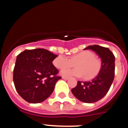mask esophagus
Instances as JSON below:
<instances>
[{
  "label": "esophagus",
  "mask_w": 128,
  "mask_h": 128,
  "mask_svg": "<svg viewBox=\"0 0 128 128\" xmlns=\"http://www.w3.org/2000/svg\"><path fill=\"white\" fill-rule=\"evenodd\" d=\"M62 79H63V80H67L69 79V78H68V77H66V76H62Z\"/></svg>",
  "instance_id": "34e87169"
}]
</instances>
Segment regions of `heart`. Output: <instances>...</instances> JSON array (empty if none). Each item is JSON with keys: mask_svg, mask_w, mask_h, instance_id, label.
<instances>
[{"mask_svg": "<svg viewBox=\"0 0 128 128\" xmlns=\"http://www.w3.org/2000/svg\"><path fill=\"white\" fill-rule=\"evenodd\" d=\"M53 64L59 69L71 67L74 69H64L62 74L66 76L82 77L84 80H90L98 76L101 69L102 63L94 52L84 50L68 58L64 55H59L53 61Z\"/></svg>", "mask_w": 128, "mask_h": 128, "instance_id": "1", "label": "heart"}]
</instances>
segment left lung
<instances>
[{"label": "left lung", "mask_w": 128, "mask_h": 128, "mask_svg": "<svg viewBox=\"0 0 128 128\" xmlns=\"http://www.w3.org/2000/svg\"><path fill=\"white\" fill-rule=\"evenodd\" d=\"M96 52L102 60V66L98 75L89 81H78L76 86L71 90L78 99L86 103H93L102 99L108 93L115 75V56L107 47L90 46L84 50Z\"/></svg>", "instance_id": "1"}]
</instances>
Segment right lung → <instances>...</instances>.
<instances>
[{
    "instance_id": "add662e5",
    "label": "right lung",
    "mask_w": 128,
    "mask_h": 128,
    "mask_svg": "<svg viewBox=\"0 0 128 128\" xmlns=\"http://www.w3.org/2000/svg\"><path fill=\"white\" fill-rule=\"evenodd\" d=\"M44 48L25 50L16 57L13 70L15 88L25 100L39 103L47 99L62 77L52 65L57 57Z\"/></svg>"
}]
</instances>
